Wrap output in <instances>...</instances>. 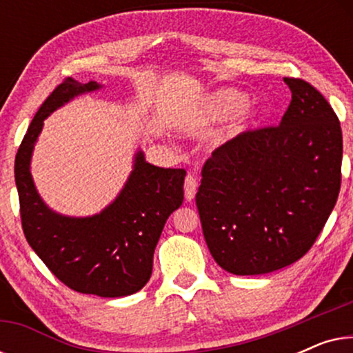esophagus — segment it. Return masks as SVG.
<instances>
[{
	"instance_id": "esophagus-1",
	"label": "esophagus",
	"mask_w": 353,
	"mask_h": 353,
	"mask_svg": "<svg viewBox=\"0 0 353 353\" xmlns=\"http://www.w3.org/2000/svg\"><path fill=\"white\" fill-rule=\"evenodd\" d=\"M196 191H197V180L194 176L188 175L186 180H185V199L186 201L194 199Z\"/></svg>"
}]
</instances>
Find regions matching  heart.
Returning a JSON list of instances; mask_svg holds the SVG:
<instances>
[{"label": "heart", "mask_w": 353, "mask_h": 353, "mask_svg": "<svg viewBox=\"0 0 353 353\" xmlns=\"http://www.w3.org/2000/svg\"><path fill=\"white\" fill-rule=\"evenodd\" d=\"M248 105V96L236 90H223L219 91L214 98L210 99L209 117L215 120H223L238 115Z\"/></svg>", "instance_id": "1"}]
</instances>
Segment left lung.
<instances>
[{
    "label": "left lung",
    "mask_w": 353,
    "mask_h": 353,
    "mask_svg": "<svg viewBox=\"0 0 353 353\" xmlns=\"http://www.w3.org/2000/svg\"><path fill=\"white\" fill-rule=\"evenodd\" d=\"M291 104L276 127L221 144L196 194L212 257L233 274H263L303 257L341 190L342 132L320 91L284 77Z\"/></svg>",
    "instance_id": "8db88e82"
}]
</instances>
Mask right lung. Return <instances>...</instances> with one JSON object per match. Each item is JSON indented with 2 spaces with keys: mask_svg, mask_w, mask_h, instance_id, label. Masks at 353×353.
Instances as JSON below:
<instances>
[{
  "mask_svg": "<svg viewBox=\"0 0 353 353\" xmlns=\"http://www.w3.org/2000/svg\"><path fill=\"white\" fill-rule=\"evenodd\" d=\"M96 81L65 79L38 109L14 162L27 243L54 276L81 294L123 297L138 292L152 273L154 249L163 225L183 202L185 168H162L144 161L141 151L123 190L93 216L52 212L38 194L30 159L43 120L75 96L99 90Z\"/></svg>",
  "mask_w": 353,
  "mask_h": 353,
  "instance_id": "right-lung-1",
  "label": "right lung"
}]
</instances>
